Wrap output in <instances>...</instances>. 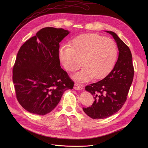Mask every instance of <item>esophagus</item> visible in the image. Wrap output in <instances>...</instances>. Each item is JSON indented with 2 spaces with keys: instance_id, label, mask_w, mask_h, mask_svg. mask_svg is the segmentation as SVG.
I'll list each match as a JSON object with an SVG mask.
<instances>
[{
  "instance_id": "34e87169",
  "label": "esophagus",
  "mask_w": 148,
  "mask_h": 148,
  "mask_svg": "<svg viewBox=\"0 0 148 148\" xmlns=\"http://www.w3.org/2000/svg\"><path fill=\"white\" fill-rule=\"evenodd\" d=\"M74 89L76 90H80L82 89V87L80 85V84L78 83H75L74 86Z\"/></svg>"
}]
</instances>
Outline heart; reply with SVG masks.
Segmentation results:
<instances>
[{"instance_id":"b5f03b06","label":"heart","mask_w":148,"mask_h":148,"mask_svg":"<svg viewBox=\"0 0 148 148\" xmlns=\"http://www.w3.org/2000/svg\"><path fill=\"white\" fill-rule=\"evenodd\" d=\"M71 46H63L58 50V58L63 67L73 72L82 66L81 71L72 75L80 82L99 79L114 68L118 48L115 41L95 33L79 35L71 41Z\"/></svg>"}]
</instances>
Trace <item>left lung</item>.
<instances>
[{"label":"left lung","mask_w":148,"mask_h":148,"mask_svg":"<svg viewBox=\"0 0 148 148\" xmlns=\"http://www.w3.org/2000/svg\"><path fill=\"white\" fill-rule=\"evenodd\" d=\"M112 36L119 50L118 60L112 70L103 79L87 86L94 101L83 111L92 119H103L117 112L123 105L132 83L134 69L130 48L116 33L105 31Z\"/></svg>","instance_id":"8db88e82"}]
</instances>
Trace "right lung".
<instances>
[{"label":"right lung","instance_id":"1","mask_svg":"<svg viewBox=\"0 0 148 148\" xmlns=\"http://www.w3.org/2000/svg\"><path fill=\"white\" fill-rule=\"evenodd\" d=\"M70 32L45 27L21 46L13 69L19 103L28 112L44 115L53 111L74 82L60 66L59 43Z\"/></svg>","mask_w":148,"mask_h":148}]
</instances>
